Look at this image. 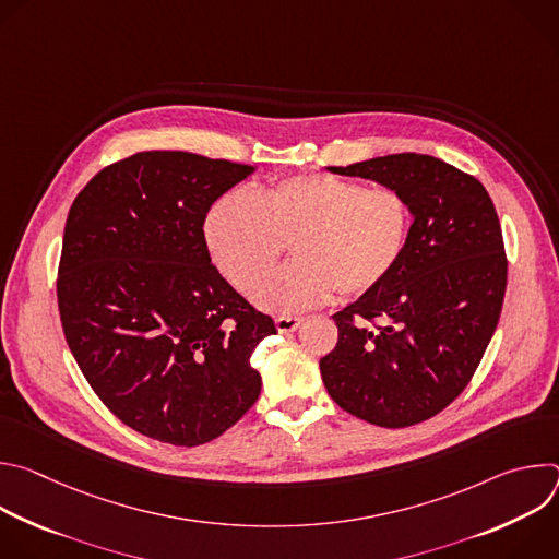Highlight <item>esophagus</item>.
I'll return each instance as SVG.
<instances>
[{"instance_id":"esophagus-1","label":"esophagus","mask_w":559,"mask_h":559,"mask_svg":"<svg viewBox=\"0 0 559 559\" xmlns=\"http://www.w3.org/2000/svg\"><path fill=\"white\" fill-rule=\"evenodd\" d=\"M305 318L302 316H276V330L281 334H289L296 332L302 325Z\"/></svg>"}]
</instances>
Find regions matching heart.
<instances>
[{
	"mask_svg": "<svg viewBox=\"0 0 559 559\" xmlns=\"http://www.w3.org/2000/svg\"><path fill=\"white\" fill-rule=\"evenodd\" d=\"M409 229L412 212L401 192L334 175L281 179L254 199L227 192L203 223L214 265L241 292H250L290 243L295 261L258 282L252 294L274 313L309 309L334 289L343 296L373 292L401 263Z\"/></svg>",
	"mask_w": 559,
	"mask_h": 559,
	"instance_id": "heart-1",
	"label": "heart"
}]
</instances>
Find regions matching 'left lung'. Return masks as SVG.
Here are the masks:
<instances>
[{
    "instance_id": "8db88e82",
    "label": "left lung",
    "mask_w": 559,
    "mask_h": 559,
    "mask_svg": "<svg viewBox=\"0 0 559 559\" xmlns=\"http://www.w3.org/2000/svg\"><path fill=\"white\" fill-rule=\"evenodd\" d=\"M330 173L397 190L414 223L391 276L332 316L338 343L321 358L325 389L371 425H418L462 393L498 328L507 257L493 201L480 181L429 154Z\"/></svg>"
}]
</instances>
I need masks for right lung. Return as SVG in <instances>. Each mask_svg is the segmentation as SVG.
Here are the masks:
<instances>
[{
    "instance_id": "right-lung-1",
    "label": "right lung",
    "mask_w": 559,
    "mask_h": 559,
    "mask_svg": "<svg viewBox=\"0 0 559 559\" xmlns=\"http://www.w3.org/2000/svg\"><path fill=\"white\" fill-rule=\"evenodd\" d=\"M179 150L136 152L76 194L57 278L66 343L102 403L130 429L199 447L261 393L250 358L276 334L212 265V203L254 175Z\"/></svg>"
}]
</instances>
